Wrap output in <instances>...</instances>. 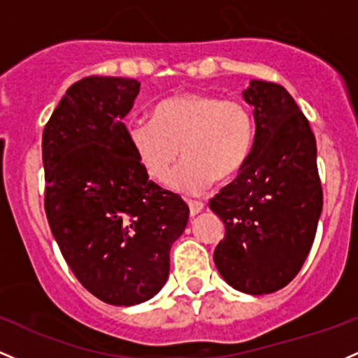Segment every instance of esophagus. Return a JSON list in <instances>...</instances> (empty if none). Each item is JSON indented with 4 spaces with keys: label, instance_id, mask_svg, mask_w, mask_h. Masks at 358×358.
I'll return each instance as SVG.
<instances>
[{
    "label": "esophagus",
    "instance_id": "34e87169",
    "mask_svg": "<svg viewBox=\"0 0 358 358\" xmlns=\"http://www.w3.org/2000/svg\"><path fill=\"white\" fill-rule=\"evenodd\" d=\"M188 209H190V215L199 214L200 210L203 209V202H199V200H187Z\"/></svg>",
    "mask_w": 358,
    "mask_h": 358
}]
</instances>
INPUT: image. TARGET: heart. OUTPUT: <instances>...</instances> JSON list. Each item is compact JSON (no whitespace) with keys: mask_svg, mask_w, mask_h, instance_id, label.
I'll return each mask as SVG.
<instances>
[{"mask_svg":"<svg viewBox=\"0 0 358 358\" xmlns=\"http://www.w3.org/2000/svg\"><path fill=\"white\" fill-rule=\"evenodd\" d=\"M127 139L143 170L158 183L166 182L180 155L185 156L171 185L200 194L215 178L227 182L246 166L255 144V120L243 101L188 92L159 101L152 120L132 122Z\"/></svg>","mask_w":358,"mask_h":358,"instance_id":"b5f03b06","label":"heart"}]
</instances>
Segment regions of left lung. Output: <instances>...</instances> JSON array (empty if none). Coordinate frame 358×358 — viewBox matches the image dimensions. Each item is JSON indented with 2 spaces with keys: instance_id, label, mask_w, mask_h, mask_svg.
Returning <instances> with one entry per match:
<instances>
[{
  "instance_id": "obj_1",
  "label": "left lung",
  "mask_w": 358,
  "mask_h": 358,
  "mask_svg": "<svg viewBox=\"0 0 358 358\" xmlns=\"http://www.w3.org/2000/svg\"><path fill=\"white\" fill-rule=\"evenodd\" d=\"M243 96L257 132L246 166L209 202L226 226L214 262L227 284L262 296L285 287L304 265L323 188L316 139L287 90L253 80Z\"/></svg>"
}]
</instances>
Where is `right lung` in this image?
Instances as JSON below:
<instances>
[{
    "label": "right lung",
    "instance_id": "1",
    "mask_svg": "<svg viewBox=\"0 0 358 358\" xmlns=\"http://www.w3.org/2000/svg\"><path fill=\"white\" fill-rule=\"evenodd\" d=\"M141 83L88 76L69 86L42 136L45 214L62 257L100 301L134 306L159 292L188 206L149 180L122 122Z\"/></svg>",
    "mask_w": 358,
    "mask_h": 358
}]
</instances>
